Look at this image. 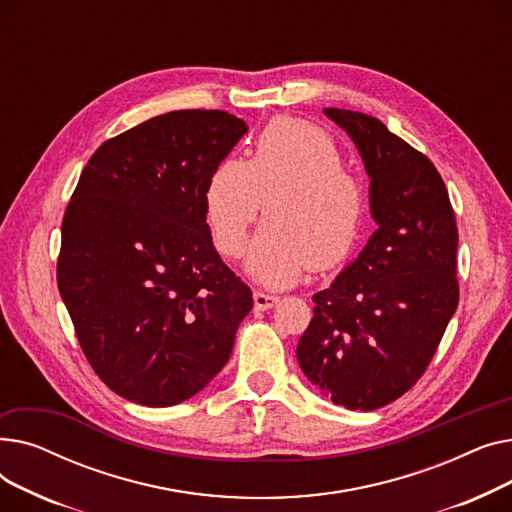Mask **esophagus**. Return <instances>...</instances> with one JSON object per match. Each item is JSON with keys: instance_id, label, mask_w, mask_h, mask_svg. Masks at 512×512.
Instances as JSON below:
<instances>
[{"instance_id": "esophagus-1", "label": "esophagus", "mask_w": 512, "mask_h": 512, "mask_svg": "<svg viewBox=\"0 0 512 512\" xmlns=\"http://www.w3.org/2000/svg\"><path fill=\"white\" fill-rule=\"evenodd\" d=\"M253 301H255V309L265 311V309H272L274 305H278L280 299L274 297V294H265V292L255 290V292H253Z\"/></svg>"}]
</instances>
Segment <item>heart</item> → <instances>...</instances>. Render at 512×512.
<instances>
[{"instance_id":"b5f03b06","label":"heart","mask_w":512,"mask_h":512,"mask_svg":"<svg viewBox=\"0 0 512 512\" xmlns=\"http://www.w3.org/2000/svg\"><path fill=\"white\" fill-rule=\"evenodd\" d=\"M330 132L278 118L255 141L249 161L228 157L205 186V218L224 257L245 253L247 230L265 201L267 220L247 255V274L267 288H288L313 267L334 270L357 251L365 191L344 166Z\"/></svg>"}]
</instances>
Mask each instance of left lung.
Listing matches in <instances>:
<instances>
[{
    "label": "left lung",
    "mask_w": 512,
    "mask_h": 512,
    "mask_svg": "<svg viewBox=\"0 0 512 512\" xmlns=\"http://www.w3.org/2000/svg\"><path fill=\"white\" fill-rule=\"evenodd\" d=\"M357 145L378 230L330 288L313 294L297 346L307 380L351 411H373L421 378L459 305L456 230L436 166L378 118L326 107Z\"/></svg>",
    "instance_id": "8db88e82"
}]
</instances>
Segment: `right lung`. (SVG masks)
I'll return each instance as SVG.
<instances>
[{"instance_id": "1", "label": "right lung", "mask_w": 512, "mask_h": 512, "mask_svg": "<svg viewBox=\"0 0 512 512\" xmlns=\"http://www.w3.org/2000/svg\"><path fill=\"white\" fill-rule=\"evenodd\" d=\"M249 130L220 110L155 116L105 141L62 222L58 288L101 382L145 407L201 392L253 309L211 242L205 186Z\"/></svg>"}]
</instances>
